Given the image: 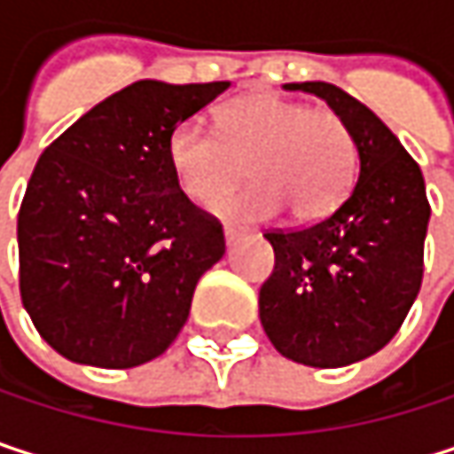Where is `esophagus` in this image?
Returning <instances> with one entry per match:
<instances>
[{"mask_svg": "<svg viewBox=\"0 0 454 454\" xmlns=\"http://www.w3.org/2000/svg\"><path fill=\"white\" fill-rule=\"evenodd\" d=\"M223 236H226V244L231 247V244H233V241H236V239L241 236V231H239V228H233V226H226V228H223Z\"/></svg>", "mask_w": 454, "mask_h": 454, "instance_id": "obj_1", "label": "esophagus"}]
</instances>
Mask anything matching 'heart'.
<instances>
[{
	"label": "heart",
	"instance_id": "b5f03b06",
	"mask_svg": "<svg viewBox=\"0 0 454 454\" xmlns=\"http://www.w3.org/2000/svg\"><path fill=\"white\" fill-rule=\"evenodd\" d=\"M218 131L189 118L165 141L168 168L194 205L210 207L249 169L255 184L215 205L239 223H262L289 207L294 221L328 215L349 192L357 146L333 110L308 107L276 94H247L218 115Z\"/></svg>",
	"mask_w": 454,
	"mask_h": 454
}]
</instances>
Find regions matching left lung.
<instances>
[{
	"instance_id": "8db88e82",
	"label": "left lung",
	"mask_w": 454,
	"mask_h": 454,
	"mask_svg": "<svg viewBox=\"0 0 454 454\" xmlns=\"http://www.w3.org/2000/svg\"><path fill=\"white\" fill-rule=\"evenodd\" d=\"M284 89L316 94L344 118L360 170L328 218L265 233L276 265L260 286V323L284 357L341 368L400 331L420 292L431 207L418 162L373 110L323 81Z\"/></svg>"
}]
</instances>
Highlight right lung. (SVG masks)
Listing matches in <instances>:
<instances>
[{
    "instance_id": "obj_1",
    "label": "right lung",
    "mask_w": 454,
    "mask_h": 454,
    "mask_svg": "<svg viewBox=\"0 0 454 454\" xmlns=\"http://www.w3.org/2000/svg\"><path fill=\"white\" fill-rule=\"evenodd\" d=\"M228 86L137 81L39 157L18 213L20 297L62 357L137 368L184 328L197 281L226 241L178 189L165 141Z\"/></svg>"
}]
</instances>
